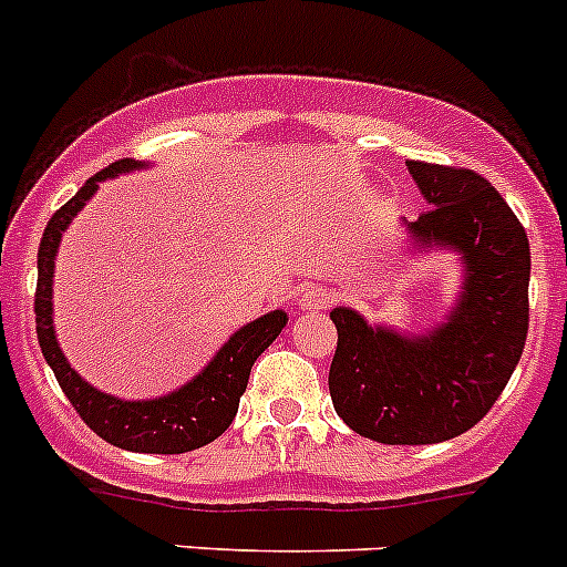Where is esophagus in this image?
<instances>
[{"instance_id":"1","label":"esophagus","mask_w":567,"mask_h":567,"mask_svg":"<svg viewBox=\"0 0 567 567\" xmlns=\"http://www.w3.org/2000/svg\"><path fill=\"white\" fill-rule=\"evenodd\" d=\"M331 300H334V292L315 284V287H306L303 292L298 295V309L300 311H318V309H326Z\"/></svg>"}]
</instances>
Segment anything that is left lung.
Instances as JSON below:
<instances>
[{
  "label": "left lung",
  "instance_id": "left-lung-1",
  "mask_svg": "<svg viewBox=\"0 0 567 567\" xmlns=\"http://www.w3.org/2000/svg\"><path fill=\"white\" fill-rule=\"evenodd\" d=\"M430 210L404 221L419 249L458 252L464 284L427 334L371 326L337 306L329 391L337 415L379 444H439L475 427L520 362L528 334V236L492 182L410 159Z\"/></svg>",
  "mask_w": 567,
  "mask_h": 567
}]
</instances>
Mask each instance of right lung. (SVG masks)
<instances>
[{"mask_svg": "<svg viewBox=\"0 0 567 567\" xmlns=\"http://www.w3.org/2000/svg\"><path fill=\"white\" fill-rule=\"evenodd\" d=\"M137 159H117L109 168L97 171L86 179L81 190L66 202L61 210L47 221L44 236L39 244V284H35V334H39L41 354L47 365L53 368L61 391L66 393L75 413L81 415L92 433L101 435L109 444L132 450V453L179 455L199 450L219 439L233 424L238 413V399L247 391V379L252 362L264 354V348L272 346L280 329L287 326V311L275 309L252 323L241 326L225 346L216 351L205 371L196 373L188 385L176 388L168 396L126 402V399L109 396L92 388L86 379L78 377L75 368L61 354L53 326V269L55 252L64 230L75 219L86 202L95 196L103 179L117 174L143 168Z\"/></svg>", "mask_w": 567, "mask_h": 567, "instance_id": "right-lung-1", "label": "right lung"}]
</instances>
